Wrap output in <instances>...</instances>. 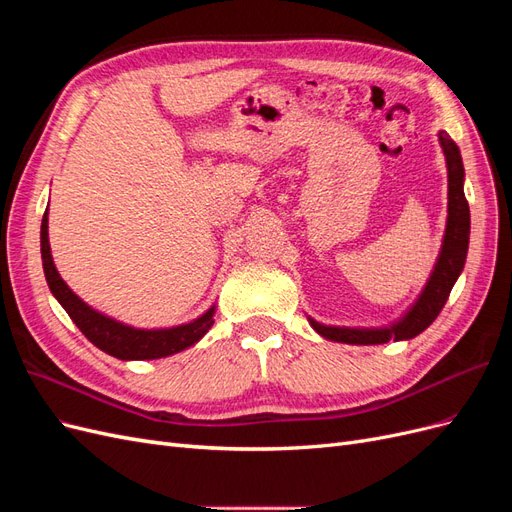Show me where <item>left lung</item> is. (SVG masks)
Returning a JSON list of instances; mask_svg holds the SVG:
<instances>
[{"mask_svg": "<svg viewBox=\"0 0 512 512\" xmlns=\"http://www.w3.org/2000/svg\"><path fill=\"white\" fill-rule=\"evenodd\" d=\"M440 145L446 156L448 168V220L442 241V252L438 256L436 267L431 271L429 282L421 297L410 307V312L399 322L384 329H346V327H324V324L309 318L314 331L322 337L333 339L342 344H386L389 339H412L423 333L429 324L438 318L442 307L451 294L459 273L466 265L468 243H470V207L466 194H463V162L459 147L451 141V136L440 132Z\"/></svg>", "mask_w": 512, "mask_h": 512, "instance_id": "left-lung-1", "label": "left lung"}]
</instances>
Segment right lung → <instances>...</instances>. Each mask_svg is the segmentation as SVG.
<instances>
[{"label": "right lung", "instance_id": "right-lung-1", "mask_svg": "<svg viewBox=\"0 0 512 512\" xmlns=\"http://www.w3.org/2000/svg\"><path fill=\"white\" fill-rule=\"evenodd\" d=\"M40 252H42V267L46 284H49L55 299L66 309L68 316L81 333L89 339L91 344L98 346L102 352L117 356L121 361H145V359H162L175 352L194 346L200 337H203L213 327V314L215 307H211L207 314L200 318L179 324L173 329H134L128 324H121L113 318H108L96 309H91L85 301H81L76 294L68 288V284L61 280L53 265L51 245H49V218H42L40 228Z\"/></svg>", "mask_w": 512, "mask_h": 512}]
</instances>
